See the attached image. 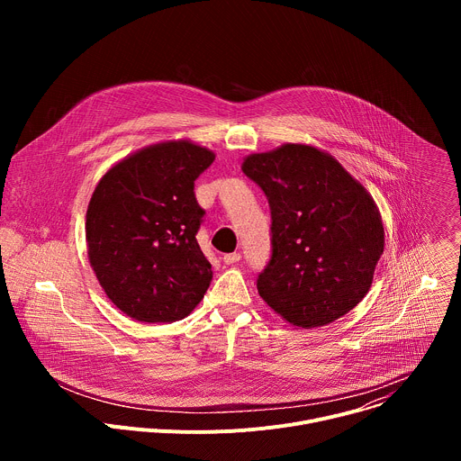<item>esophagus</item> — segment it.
Listing matches in <instances>:
<instances>
[{"label":"esophagus","mask_w":461,"mask_h":461,"mask_svg":"<svg viewBox=\"0 0 461 461\" xmlns=\"http://www.w3.org/2000/svg\"><path fill=\"white\" fill-rule=\"evenodd\" d=\"M222 260H224V265H235V262H239V260H240V253H239V251L226 253V255L222 257Z\"/></svg>","instance_id":"esophagus-1"}]
</instances>
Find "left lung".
<instances>
[{
	"mask_svg": "<svg viewBox=\"0 0 461 461\" xmlns=\"http://www.w3.org/2000/svg\"><path fill=\"white\" fill-rule=\"evenodd\" d=\"M242 171L272 210V258L257 279L262 301L301 328L330 324L356 308L384 248L381 213L365 185L310 144L251 153Z\"/></svg>",
	"mask_w": 461,
	"mask_h": 461,
	"instance_id": "8db88e82",
	"label": "left lung"
}]
</instances>
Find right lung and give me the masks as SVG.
<instances>
[{"label": "right lung", "instance_id": "obj_1", "mask_svg": "<svg viewBox=\"0 0 461 461\" xmlns=\"http://www.w3.org/2000/svg\"><path fill=\"white\" fill-rule=\"evenodd\" d=\"M215 153L189 139L131 153L98 180L86 215L89 265L111 303L140 322H175L213 279L194 235L203 208L194 178Z\"/></svg>", "mask_w": 461, "mask_h": 461}]
</instances>
